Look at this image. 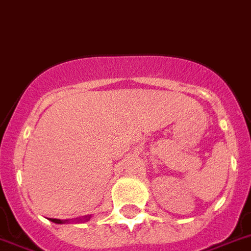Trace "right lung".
<instances>
[{"instance_id":"right-lung-1","label":"right lung","mask_w":251,"mask_h":251,"mask_svg":"<svg viewBox=\"0 0 251 251\" xmlns=\"http://www.w3.org/2000/svg\"><path fill=\"white\" fill-rule=\"evenodd\" d=\"M51 222H55V224H65V222H68V220H58V219H49ZM89 220V216L83 217V219H79V221H87Z\"/></svg>"}]
</instances>
